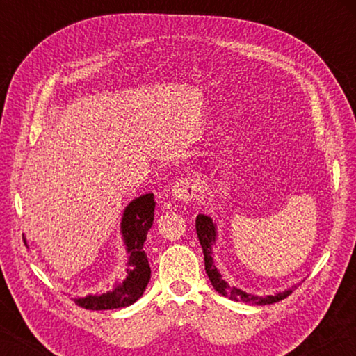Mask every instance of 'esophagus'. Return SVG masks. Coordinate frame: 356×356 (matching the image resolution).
Here are the masks:
<instances>
[{
  "label": "esophagus",
  "mask_w": 356,
  "mask_h": 356,
  "mask_svg": "<svg viewBox=\"0 0 356 356\" xmlns=\"http://www.w3.org/2000/svg\"><path fill=\"white\" fill-rule=\"evenodd\" d=\"M197 191H200V184H197V180L191 179V177L180 179L179 182L174 184L171 188L172 197L180 202L191 201L193 197H196Z\"/></svg>",
  "instance_id": "1"
}]
</instances>
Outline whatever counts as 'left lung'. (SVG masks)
Instances as JSON below:
<instances>
[{
  "mask_svg": "<svg viewBox=\"0 0 356 356\" xmlns=\"http://www.w3.org/2000/svg\"><path fill=\"white\" fill-rule=\"evenodd\" d=\"M196 234L202 246L204 262H206V273L215 291L221 293L222 297H227L234 301H243V303L264 306L276 303V301L280 300H284L287 295L292 293L293 287H297L292 286L291 289H286V291L275 295H264V297H259V295L246 293L242 289L231 286L226 280H222L220 270L216 268L213 261V246L216 245V240H218V227H216V222L212 220V216L204 213H200L196 216Z\"/></svg>",
  "mask_w": 356,
  "mask_h": 356,
  "instance_id": "obj_1",
  "label": "left lung"
}]
</instances>
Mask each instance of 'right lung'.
Here are the masks:
<instances>
[{
    "mask_svg": "<svg viewBox=\"0 0 356 356\" xmlns=\"http://www.w3.org/2000/svg\"><path fill=\"white\" fill-rule=\"evenodd\" d=\"M154 210V193H146L129 202L120 220V236H122L125 252L129 254L127 264H125L127 276L122 282H116V286L105 293H89L86 297L74 298L78 306L92 311L118 309L127 308L143 297L150 280L149 261L143 246L147 238L149 229L152 227ZM23 242L28 246L26 238H23Z\"/></svg>",
    "mask_w": 356,
    "mask_h": 356,
    "instance_id": "right-lung-1",
    "label": "right lung"
}]
</instances>
